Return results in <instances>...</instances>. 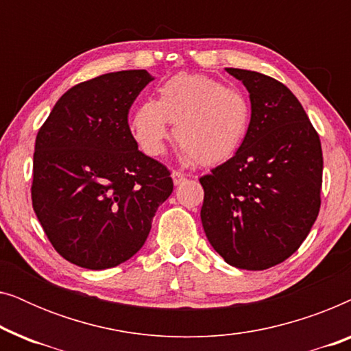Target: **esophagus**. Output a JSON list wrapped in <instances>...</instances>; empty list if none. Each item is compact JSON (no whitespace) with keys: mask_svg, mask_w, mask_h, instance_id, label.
Masks as SVG:
<instances>
[{"mask_svg":"<svg viewBox=\"0 0 351 351\" xmlns=\"http://www.w3.org/2000/svg\"><path fill=\"white\" fill-rule=\"evenodd\" d=\"M171 177H172V182H174L176 186H177V185H182V184H184V182L186 180V176H184V174H182V172H179V171H172Z\"/></svg>","mask_w":351,"mask_h":351,"instance_id":"obj_1","label":"esophagus"}]
</instances>
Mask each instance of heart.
Listing matches in <instances>:
<instances>
[{
	"mask_svg": "<svg viewBox=\"0 0 351 351\" xmlns=\"http://www.w3.org/2000/svg\"><path fill=\"white\" fill-rule=\"evenodd\" d=\"M252 108L239 89L206 75L177 73L158 88V100H143L131 118V132L148 156H160L171 136L185 161L214 166L228 161L249 132Z\"/></svg>",
	"mask_w": 351,
	"mask_h": 351,
	"instance_id": "1",
	"label": "heart"
}]
</instances>
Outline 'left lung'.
Here are the masks:
<instances>
[{"label": "left lung", "mask_w": 351, "mask_h": 351, "mask_svg": "<svg viewBox=\"0 0 351 351\" xmlns=\"http://www.w3.org/2000/svg\"><path fill=\"white\" fill-rule=\"evenodd\" d=\"M225 70L246 86L252 118L233 158L199 179L201 222L228 265L265 270L291 257L318 217L323 152L285 84L257 71Z\"/></svg>", "instance_id": "obj_1"}]
</instances>
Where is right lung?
I'll list each match as a JSON object with an SVG mask.
<instances>
[{"label":"right lung","instance_id":"add662e5","mask_svg":"<svg viewBox=\"0 0 351 351\" xmlns=\"http://www.w3.org/2000/svg\"><path fill=\"white\" fill-rule=\"evenodd\" d=\"M153 80L147 70H124L76 84L38 131L33 209L56 251L75 265L105 270L131 258L174 189L167 167L138 152L128 124Z\"/></svg>","mask_w":351,"mask_h":351}]
</instances>
